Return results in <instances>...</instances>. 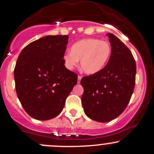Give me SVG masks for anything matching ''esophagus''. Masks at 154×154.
I'll return each mask as SVG.
<instances>
[{
    "mask_svg": "<svg viewBox=\"0 0 154 154\" xmlns=\"http://www.w3.org/2000/svg\"><path fill=\"white\" fill-rule=\"evenodd\" d=\"M82 76H81V75H79L78 76V82H78V83H79V82H80V80H81V79H82Z\"/></svg>",
    "mask_w": 154,
    "mask_h": 154,
    "instance_id": "1",
    "label": "esophagus"
}]
</instances>
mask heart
<instances>
[{"label": "heart", "mask_w": 154, "mask_h": 154, "mask_svg": "<svg viewBox=\"0 0 154 154\" xmlns=\"http://www.w3.org/2000/svg\"><path fill=\"white\" fill-rule=\"evenodd\" d=\"M111 54V45L107 41L90 38L79 40L73 44L71 53L63 55L65 66L72 69L80 61L82 69L86 74L93 75L106 66Z\"/></svg>", "instance_id": "b5f03b06"}]
</instances>
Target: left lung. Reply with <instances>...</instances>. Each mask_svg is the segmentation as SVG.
<instances>
[{"label":"left lung","mask_w":154,"mask_h":154,"mask_svg":"<svg viewBox=\"0 0 154 154\" xmlns=\"http://www.w3.org/2000/svg\"><path fill=\"white\" fill-rule=\"evenodd\" d=\"M106 35L111 46L107 64L80 81L84 88L82 103L85 113L100 122H108L125 111L135 85L136 63L131 51L112 33Z\"/></svg>","instance_id":"left-lung-1"}]
</instances>
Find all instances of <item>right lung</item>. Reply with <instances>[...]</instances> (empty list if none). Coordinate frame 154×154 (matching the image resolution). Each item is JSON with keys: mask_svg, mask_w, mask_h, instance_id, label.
I'll use <instances>...</instances> for the list:
<instances>
[{"mask_svg": "<svg viewBox=\"0 0 154 154\" xmlns=\"http://www.w3.org/2000/svg\"><path fill=\"white\" fill-rule=\"evenodd\" d=\"M68 35H48L32 42L21 51L14 68L19 101L34 119L48 120L61 112L77 75L65 67Z\"/></svg>", "mask_w": 154, "mask_h": 154, "instance_id": "1", "label": "right lung"}]
</instances>
